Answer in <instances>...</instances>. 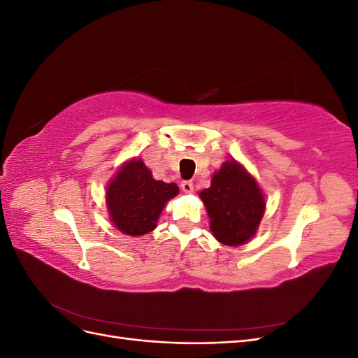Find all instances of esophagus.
I'll use <instances>...</instances> for the list:
<instances>
[{"label":"esophagus","mask_w":358,"mask_h":358,"mask_svg":"<svg viewBox=\"0 0 358 358\" xmlns=\"http://www.w3.org/2000/svg\"><path fill=\"white\" fill-rule=\"evenodd\" d=\"M180 187H182V191L187 192V194H191L194 191V185H192L191 180H183L180 183Z\"/></svg>","instance_id":"34e87169"}]
</instances>
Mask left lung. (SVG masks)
Masks as SVG:
<instances>
[{"instance_id":"left-lung-1","label":"left lung","mask_w":358,"mask_h":358,"mask_svg":"<svg viewBox=\"0 0 358 358\" xmlns=\"http://www.w3.org/2000/svg\"><path fill=\"white\" fill-rule=\"evenodd\" d=\"M216 241L229 246L246 243L263 218L266 201L255 179L236 161H227L200 192Z\"/></svg>"}]
</instances>
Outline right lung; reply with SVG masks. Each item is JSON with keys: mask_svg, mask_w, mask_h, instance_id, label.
Here are the masks:
<instances>
[{"mask_svg": "<svg viewBox=\"0 0 358 358\" xmlns=\"http://www.w3.org/2000/svg\"><path fill=\"white\" fill-rule=\"evenodd\" d=\"M176 183L155 180L142 159H131L107 187V208L117 230L143 236L157 227L166 203L176 196Z\"/></svg>", "mask_w": 358, "mask_h": 358, "instance_id": "obj_1", "label": "right lung"}]
</instances>
